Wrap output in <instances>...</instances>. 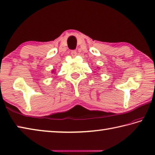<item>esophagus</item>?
I'll list each match as a JSON object with an SVG mask.
<instances>
[{
  "label": "esophagus",
  "mask_w": 155,
  "mask_h": 155,
  "mask_svg": "<svg viewBox=\"0 0 155 155\" xmlns=\"http://www.w3.org/2000/svg\"><path fill=\"white\" fill-rule=\"evenodd\" d=\"M71 54L72 57H75V56H76V54H77L76 51H71Z\"/></svg>",
  "instance_id": "1"
}]
</instances>
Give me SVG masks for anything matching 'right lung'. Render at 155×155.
<instances>
[{
    "mask_svg": "<svg viewBox=\"0 0 155 155\" xmlns=\"http://www.w3.org/2000/svg\"><path fill=\"white\" fill-rule=\"evenodd\" d=\"M52 72H54V70H53V71H52Z\"/></svg>",
    "mask_w": 155,
    "mask_h": 155,
    "instance_id": "obj_1",
    "label": "right lung"
}]
</instances>
